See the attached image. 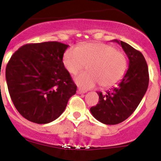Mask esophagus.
<instances>
[{
	"instance_id": "obj_1",
	"label": "esophagus",
	"mask_w": 161,
	"mask_h": 161,
	"mask_svg": "<svg viewBox=\"0 0 161 161\" xmlns=\"http://www.w3.org/2000/svg\"><path fill=\"white\" fill-rule=\"evenodd\" d=\"M87 92V91H85V90L81 89V88H78L77 90V93L78 94H84V93Z\"/></svg>"
}]
</instances>
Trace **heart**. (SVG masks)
<instances>
[{
	"mask_svg": "<svg viewBox=\"0 0 161 161\" xmlns=\"http://www.w3.org/2000/svg\"><path fill=\"white\" fill-rule=\"evenodd\" d=\"M62 61L72 74H76L88 65V72L75 78L76 85L83 89L93 88L99 83L102 88L114 86L123 78L127 69L125 53L103 42H88L78 47H69Z\"/></svg>",
	"mask_w": 161,
	"mask_h": 161,
	"instance_id": "b5f03b06",
	"label": "heart"
}]
</instances>
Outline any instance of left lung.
<instances>
[{
	"instance_id": "obj_1",
	"label": "left lung",
	"mask_w": 161,
	"mask_h": 161,
	"mask_svg": "<svg viewBox=\"0 0 161 161\" xmlns=\"http://www.w3.org/2000/svg\"><path fill=\"white\" fill-rule=\"evenodd\" d=\"M122 46L129 58V68L116 88L105 95L99 92V103L90 108L95 119L107 125H115L133 114L148 86V69L143 54L126 42L113 40Z\"/></svg>"
}]
</instances>
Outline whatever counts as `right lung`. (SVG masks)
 <instances>
[{"label": "right lung", "instance_id": "right-lung-1", "mask_svg": "<svg viewBox=\"0 0 161 161\" xmlns=\"http://www.w3.org/2000/svg\"><path fill=\"white\" fill-rule=\"evenodd\" d=\"M69 46L59 42L30 43L18 49L6 66L9 95L19 114L46 124L65 111L76 85L63 64Z\"/></svg>", "mask_w": 161, "mask_h": 161}]
</instances>
